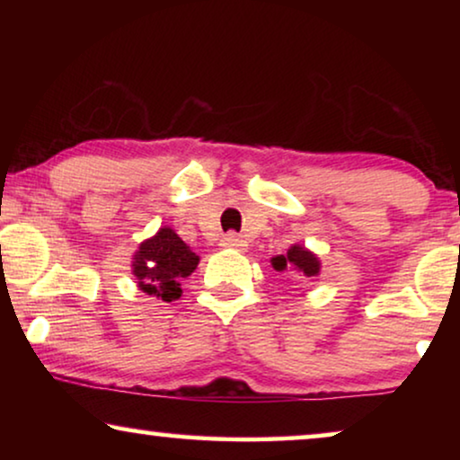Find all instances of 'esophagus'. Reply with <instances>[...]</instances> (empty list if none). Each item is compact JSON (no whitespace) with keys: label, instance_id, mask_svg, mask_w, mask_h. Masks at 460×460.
<instances>
[{"label":"esophagus","instance_id":"esophagus-1","mask_svg":"<svg viewBox=\"0 0 460 460\" xmlns=\"http://www.w3.org/2000/svg\"><path fill=\"white\" fill-rule=\"evenodd\" d=\"M222 247H226V249H244L247 244H244L243 238L234 234V232H228V234H224V238H222Z\"/></svg>","mask_w":460,"mask_h":460}]
</instances>
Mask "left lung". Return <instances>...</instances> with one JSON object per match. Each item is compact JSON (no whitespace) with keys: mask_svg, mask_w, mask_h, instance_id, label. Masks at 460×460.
<instances>
[{"mask_svg":"<svg viewBox=\"0 0 460 460\" xmlns=\"http://www.w3.org/2000/svg\"><path fill=\"white\" fill-rule=\"evenodd\" d=\"M272 268L279 270V272H285V270L293 268L297 270L301 276H305V279H312V276H318L320 272V260L312 253V251L301 247V244H293V247L287 251V255L272 257Z\"/></svg>","mask_w":460,"mask_h":460,"instance_id":"8db88e82","label":"left lung"}]
</instances>
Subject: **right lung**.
<instances>
[{
    "label": "right lung",
    "instance_id": "obj_1",
    "mask_svg": "<svg viewBox=\"0 0 460 460\" xmlns=\"http://www.w3.org/2000/svg\"><path fill=\"white\" fill-rule=\"evenodd\" d=\"M197 266L199 255L192 253L172 228H161L137 247L131 272L140 291L163 301H175L181 295V280L188 279Z\"/></svg>",
    "mask_w": 460,
    "mask_h": 460
}]
</instances>
